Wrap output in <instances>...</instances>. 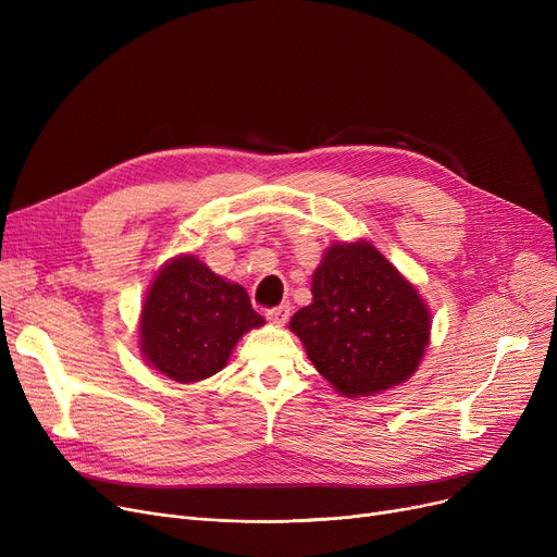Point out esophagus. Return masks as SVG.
Listing matches in <instances>:
<instances>
[{
  "label": "esophagus",
  "mask_w": 557,
  "mask_h": 557,
  "mask_svg": "<svg viewBox=\"0 0 557 557\" xmlns=\"http://www.w3.org/2000/svg\"><path fill=\"white\" fill-rule=\"evenodd\" d=\"M288 305H282V307H275V309H269L267 311V318L271 320V323L273 325H277V327H282L284 323H286V320H288Z\"/></svg>",
  "instance_id": "34e87169"
}]
</instances>
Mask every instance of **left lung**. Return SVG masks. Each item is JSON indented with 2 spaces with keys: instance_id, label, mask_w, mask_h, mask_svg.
Listing matches in <instances>:
<instances>
[{
  "instance_id": "1",
  "label": "left lung",
  "mask_w": 557,
  "mask_h": 557,
  "mask_svg": "<svg viewBox=\"0 0 557 557\" xmlns=\"http://www.w3.org/2000/svg\"><path fill=\"white\" fill-rule=\"evenodd\" d=\"M311 296L288 327L341 395L382 393L418 370L431 313L418 288L372 244L330 246L313 271Z\"/></svg>"
}]
</instances>
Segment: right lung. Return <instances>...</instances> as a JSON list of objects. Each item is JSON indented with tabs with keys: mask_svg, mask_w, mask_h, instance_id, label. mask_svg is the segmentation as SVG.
<instances>
[{
	"mask_svg": "<svg viewBox=\"0 0 557 557\" xmlns=\"http://www.w3.org/2000/svg\"><path fill=\"white\" fill-rule=\"evenodd\" d=\"M261 325L244 286L225 282L196 255H181L146 294L139 349L164 376L194 384L223 370L237 341Z\"/></svg>",
	"mask_w": 557,
	"mask_h": 557,
	"instance_id": "add662e5",
	"label": "right lung"
}]
</instances>
